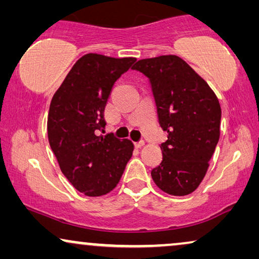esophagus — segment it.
<instances>
[{"mask_svg":"<svg viewBox=\"0 0 259 259\" xmlns=\"http://www.w3.org/2000/svg\"><path fill=\"white\" fill-rule=\"evenodd\" d=\"M145 145L144 141H139V143H134V146H136L137 148H141Z\"/></svg>","mask_w":259,"mask_h":259,"instance_id":"1","label":"esophagus"}]
</instances>
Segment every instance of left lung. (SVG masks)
<instances>
[{
  "instance_id": "8db88e82",
  "label": "left lung",
  "mask_w": 259,
  "mask_h": 259,
  "mask_svg": "<svg viewBox=\"0 0 259 259\" xmlns=\"http://www.w3.org/2000/svg\"><path fill=\"white\" fill-rule=\"evenodd\" d=\"M132 68L150 79L159 123L167 132L152 179L171 196H187L203 182L221 136L217 95L177 55L139 60Z\"/></svg>"
}]
</instances>
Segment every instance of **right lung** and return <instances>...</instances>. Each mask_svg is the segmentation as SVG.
<instances>
[{
	"label": "right lung",
	"instance_id": "1",
	"mask_svg": "<svg viewBox=\"0 0 259 259\" xmlns=\"http://www.w3.org/2000/svg\"><path fill=\"white\" fill-rule=\"evenodd\" d=\"M136 60L95 53L81 56L53 95L49 145L63 175L84 196L111 192L133 154L132 141L98 136V131L106 125L104 112L115 81Z\"/></svg>",
	"mask_w": 259,
	"mask_h": 259
}]
</instances>
